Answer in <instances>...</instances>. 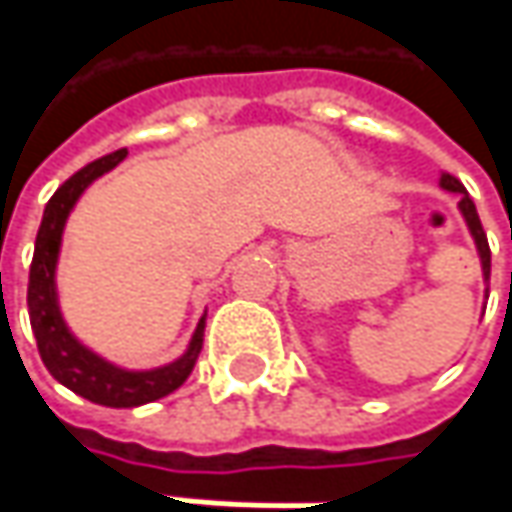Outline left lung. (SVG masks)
Returning a JSON list of instances; mask_svg holds the SVG:
<instances>
[{
  "instance_id": "8db88e82",
  "label": "left lung",
  "mask_w": 512,
  "mask_h": 512,
  "mask_svg": "<svg viewBox=\"0 0 512 512\" xmlns=\"http://www.w3.org/2000/svg\"><path fill=\"white\" fill-rule=\"evenodd\" d=\"M439 186H442V189H448V192H456V195H459V212H462L467 229H470V235H473L476 252H479V260H482V274H485V283H487V280H490V246H487V235H485V229H482V221H479L476 203L470 201V195H467L465 186L459 184L453 175H448V172H442Z\"/></svg>"
}]
</instances>
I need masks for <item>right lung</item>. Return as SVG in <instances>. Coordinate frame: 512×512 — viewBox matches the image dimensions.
Wrapping results in <instances>:
<instances>
[{"mask_svg":"<svg viewBox=\"0 0 512 512\" xmlns=\"http://www.w3.org/2000/svg\"><path fill=\"white\" fill-rule=\"evenodd\" d=\"M124 158H127V150L110 152L93 164L81 167L73 178H67L56 189V195L47 201L45 215H42L33 263H30V283H27L30 328H33V337H36L47 371L73 394L90 399L96 405H107V408H138L181 388L198 362L203 348V328H206V314H203L186 351L175 362L150 368V371H127L79 343L64 323L62 309H59V291H56V266H59V252H62L64 223L70 218L76 201L84 195V189L104 172L118 167Z\"/></svg>","mask_w":512,"mask_h":512,"instance_id":"1","label":"right lung"}]
</instances>
